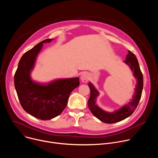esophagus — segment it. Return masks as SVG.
<instances>
[{
  "label": "esophagus",
  "instance_id": "34e87169",
  "mask_svg": "<svg viewBox=\"0 0 158 158\" xmlns=\"http://www.w3.org/2000/svg\"><path fill=\"white\" fill-rule=\"evenodd\" d=\"M89 76L86 73H83L81 76V79L82 82H87L89 81Z\"/></svg>",
  "mask_w": 158,
  "mask_h": 158
}]
</instances>
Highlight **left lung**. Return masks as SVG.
<instances>
[{"label": "left lung", "instance_id": "obj_1", "mask_svg": "<svg viewBox=\"0 0 158 158\" xmlns=\"http://www.w3.org/2000/svg\"><path fill=\"white\" fill-rule=\"evenodd\" d=\"M124 62L129 66L130 69L134 73V77L137 79V84L131 102L119 109L113 112H108L101 109L96 104V100L99 96V92L91 82L89 83V87L91 90V96L88 100L89 108L96 118L105 123H115L130 116L137 107L141 98L143 88V76L140 69L138 59L136 56L129 51L126 59Z\"/></svg>", "mask_w": 158, "mask_h": 158}]
</instances>
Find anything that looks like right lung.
Here are the masks:
<instances>
[{
	"mask_svg": "<svg viewBox=\"0 0 158 158\" xmlns=\"http://www.w3.org/2000/svg\"><path fill=\"white\" fill-rule=\"evenodd\" d=\"M52 40H44L24 53L14 75L15 88L22 108L41 120H49L59 116L66 107L70 94L80 84L79 77L58 79L48 84H39L31 79V72L43 43Z\"/></svg>",
	"mask_w": 158,
	"mask_h": 158,
	"instance_id": "obj_1",
	"label": "right lung"
}]
</instances>
